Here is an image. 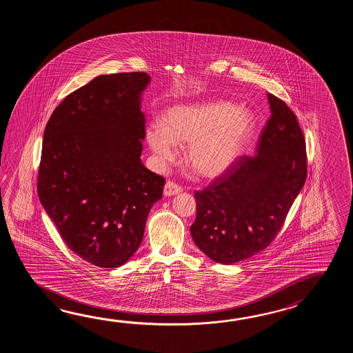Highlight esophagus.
<instances>
[{"instance_id": "1", "label": "esophagus", "mask_w": 353, "mask_h": 353, "mask_svg": "<svg viewBox=\"0 0 353 353\" xmlns=\"http://www.w3.org/2000/svg\"><path fill=\"white\" fill-rule=\"evenodd\" d=\"M183 192L181 187L175 184L173 181H168L164 185V195L165 196H173V195L180 194Z\"/></svg>"}]
</instances>
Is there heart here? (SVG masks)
Wrapping results in <instances>:
<instances>
[{"instance_id": "1", "label": "heart", "mask_w": 353, "mask_h": 353, "mask_svg": "<svg viewBox=\"0 0 353 353\" xmlns=\"http://www.w3.org/2000/svg\"><path fill=\"white\" fill-rule=\"evenodd\" d=\"M252 114L230 102H203L172 107L163 126L150 125L148 143L159 161L175 158V145L187 146L185 161L204 179L222 176L242 157L254 132Z\"/></svg>"}]
</instances>
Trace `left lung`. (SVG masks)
Wrapping results in <instances>:
<instances>
[{
    "label": "left lung",
    "instance_id": "8db88e82",
    "mask_svg": "<svg viewBox=\"0 0 353 353\" xmlns=\"http://www.w3.org/2000/svg\"><path fill=\"white\" fill-rule=\"evenodd\" d=\"M271 116L256 155L237 163L202 192L190 233L214 263L231 265L268 248L307 179L305 140L293 111L268 93Z\"/></svg>",
    "mask_w": 353,
    "mask_h": 353
}]
</instances>
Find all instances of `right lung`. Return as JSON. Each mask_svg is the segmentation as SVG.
I'll list each match as a JSON object with an SVG mask.
<instances>
[{
    "label": "right lung",
    "instance_id": "1",
    "mask_svg": "<svg viewBox=\"0 0 353 353\" xmlns=\"http://www.w3.org/2000/svg\"><path fill=\"white\" fill-rule=\"evenodd\" d=\"M148 73L98 75L64 98L48 121L38 194L68 248L113 269L143 241L165 180L141 161Z\"/></svg>",
    "mask_w": 353,
    "mask_h": 353
}]
</instances>
